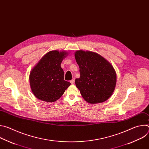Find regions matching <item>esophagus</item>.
Wrapping results in <instances>:
<instances>
[{
    "label": "esophagus",
    "mask_w": 149,
    "mask_h": 149,
    "mask_svg": "<svg viewBox=\"0 0 149 149\" xmlns=\"http://www.w3.org/2000/svg\"><path fill=\"white\" fill-rule=\"evenodd\" d=\"M70 82H71V84H74V82H75V79H74V78L72 79V80L70 81Z\"/></svg>",
    "instance_id": "1"
}]
</instances>
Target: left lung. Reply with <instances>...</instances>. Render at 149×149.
I'll return each mask as SVG.
<instances>
[{
    "instance_id": "obj_1",
    "label": "left lung",
    "mask_w": 149,
    "mask_h": 149,
    "mask_svg": "<svg viewBox=\"0 0 149 149\" xmlns=\"http://www.w3.org/2000/svg\"><path fill=\"white\" fill-rule=\"evenodd\" d=\"M74 54L80 72V77L75 82L83 98L90 104L107 100L117 82L116 72L111 63L91 51L79 50Z\"/></svg>"
}]
</instances>
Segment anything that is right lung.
Here are the masks:
<instances>
[{
  "label": "right lung",
  "instance_id": "right-lung-1",
  "mask_svg": "<svg viewBox=\"0 0 149 149\" xmlns=\"http://www.w3.org/2000/svg\"><path fill=\"white\" fill-rule=\"evenodd\" d=\"M67 51H51L42 56L31 70L29 83L31 91L39 100L48 102L61 98L71 85L64 80L63 71L61 67Z\"/></svg>",
  "mask_w": 149,
  "mask_h": 149
}]
</instances>
